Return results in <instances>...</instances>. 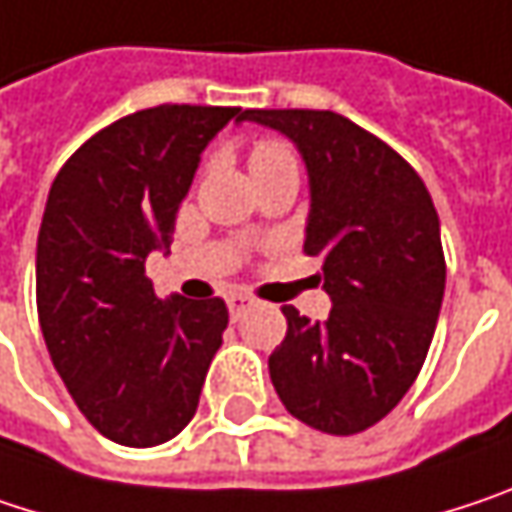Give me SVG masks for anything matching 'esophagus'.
<instances>
[{"label":"esophagus","instance_id":"esophagus-1","mask_svg":"<svg viewBox=\"0 0 512 512\" xmlns=\"http://www.w3.org/2000/svg\"><path fill=\"white\" fill-rule=\"evenodd\" d=\"M226 306H229L232 321H238V318L253 306V297H250V294H229V297H226Z\"/></svg>","mask_w":512,"mask_h":512}]
</instances>
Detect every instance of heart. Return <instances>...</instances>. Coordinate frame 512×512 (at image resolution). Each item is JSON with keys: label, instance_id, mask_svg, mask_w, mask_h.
I'll list each match as a JSON object with an SVG mask.
<instances>
[{"label": "heart", "instance_id": "1", "mask_svg": "<svg viewBox=\"0 0 512 512\" xmlns=\"http://www.w3.org/2000/svg\"><path fill=\"white\" fill-rule=\"evenodd\" d=\"M291 159L283 144L277 141H259L253 150H250V170H259V167H271V164H280V161Z\"/></svg>", "mask_w": 512, "mask_h": 512}]
</instances>
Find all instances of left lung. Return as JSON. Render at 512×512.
<instances>
[{
    "instance_id": "obj_1",
    "label": "left lung",
    "mask_w": 512,
    "mask_h": 512,
    "mask_svg": "<svg viewBox=\"0 0 512 512\" xmlns=\"http://www.w3.org/2000/svg\"><path fill=\"white\" fill-rule=\"evenodd\" d=\"M297 147L309 176L303 250L321 259L327 321L283 306L286 339L271 383L303 424L351 436L410 392L445 294L439 215L416 170L336 111L247 108Z\"/></svg>"
}]
</instances>
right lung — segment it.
<instances>
[{
	"label": "right lung",
	"instance_id": "right-lung-1",
	"mask_svg": "<svg viewBox=\"0 0 512 512\" xmlns=\"http://www.w3.org/2000/svg\"><path fill=\"white\" fill-rule=\"evenodd\" d=\"M241 108L156 105L85 141L37 232V315L55 371L102 436L153 448L194 418L229 321L221 297H156L147 256L173 241L200 156Z\"/></svg>",
	"mask_w": 512,
	"mask_h": 512
}]
</instances>
